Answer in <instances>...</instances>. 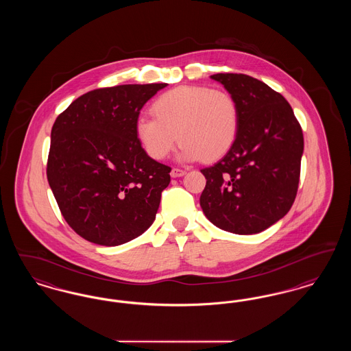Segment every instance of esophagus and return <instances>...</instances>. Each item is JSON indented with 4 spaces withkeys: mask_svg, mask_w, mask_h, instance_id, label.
Returning a JSON list of instances; mask_svg holds the SVG:
<instances>
[{
    "mask_svg": "<svg viewBox=\"0 0 351 351\" xmlns=\"http://www.w3.org/2000/svg\"><path fill=\"white\" fill-rule=\"evenodd\" d=\"M185 173H186V171L182 169V168H172L171 169V176L172 178H180V176H184Z\"/></svg>",
    "mask_w": 351,
    "mask_h": 351,
    "instance_id": "1",
    "label": "esophagus"
}]
</instances>
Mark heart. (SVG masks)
Segmentation results:
<instances>
[{
    "instance_id": "b5f03b06",
    "label": "heart",
    "mask_w": 351,
    "mask_h": 351,
    "mask_svg": "<svg viewBox=\"0 0 351 351\" xmlns=\"http://www.w3.org/2000/svg\"><path fill=\"white\" fill-rule=\"evenodd\" d=\"M154 117L139 116L135 134L152 159L162 160L178 142L183 160L213 162L233 147L239 129V109L233 96L204 85H180L151 105Z\"/></svg>"
}]
</instances>
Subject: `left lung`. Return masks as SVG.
I'll return each mask as SVG.
<instances>
[{"label": "left lung", "instance_id": "left-lung-1", "mask_svg": "<svg viewBox=\"0 0 351 351\" xmlns=\"http://www.w3.org/2000/svg\"><path fill=\"white\" fill-rule=\"evenodd\" d=\"M239 109L233 147L212 167L200 205L205 217L234 234H256L283 218L299 186L304 138L288 101L242 73H217Z\"/></svg>", "mask_w": 351, "mask_h": 351}]
</instances>
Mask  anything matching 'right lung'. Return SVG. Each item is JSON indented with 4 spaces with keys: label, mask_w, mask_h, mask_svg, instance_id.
<instances>
[{
    "label": "right lung",
    "mask_w": 351,
    "mask_h": 351,
    "mask_svg": "<svg viewBox=\"0 0 351 351\" xmlns=\"http://www.w3.org/2000/svg\"><path fill=\"white\" fill-rule=\"evenodd\" d=\"M165 86L126 84L90 90L52 126L51 191L68 225L92 243H126L155 219L171 168L142 149L135 122L143 105Z\"/></svg>",
    "instance_id": "right-lung-1"
}]
</instances>
